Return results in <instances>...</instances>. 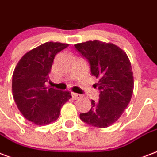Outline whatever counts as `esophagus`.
<instances>
[{
  "instance_id": "34e87169",
  "label": "esophagus",
  "mask_w": 157,
  "mask_h": 157,
  "mask_svg": "<svg viewBox=\"0 0 157 157\" xmlns=\"http://www.w3.org/2000/svg\"><path fill=\"white\" fill-rule=\"evenodd\" d=\"M71 96H72L73 99H75V100L78 99V98H80L82 97V95H80L78 93H75V92H71Z\"/></svg>"
}]
</instances>
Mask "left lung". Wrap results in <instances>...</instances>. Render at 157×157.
I'll use <instances>...</instances> for the list:
<instances>
[{"label": "left lung", "mask_w": 157, "mask_h": 157, "mask_svg": "<svg viewBox=\"0 0 157 157\" xmlns=\"http://www.w3.org/2000/svg\"><path fill=\"white\" fill-rule=\"evenodd\" d=\"M88 61L91 74L99 81L97 83L99 101L92 100V107L80 114L84 123L97 128L113 124L127 107L133 91V77L127 54L112 43L98 40L75 45Z\"/></svg>", "instance_id": "obj_1"}]
</instances>
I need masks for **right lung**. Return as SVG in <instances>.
Returning a JSON list of instances; mask_svg holds the SVG:
<instances>
[{
  "label": "right lung",
  "instance_id": "obj_1",
  "mask_svg": "<svg viewBox=\"0 0 157 157\" xmlns=\"http://www.w3.org/2000/svg\"><path fill=\"white\" fill-rule=\"evenodd\" d=\"M69 46L45 42L22 57L12 77V92L17 107L27 120L46 125L58 119L60 109L71 98L68 91L46 87L55 56Z\"/></svg>",
  "mask_w": 157,
  "mask_h": 157
}]
</instances>
